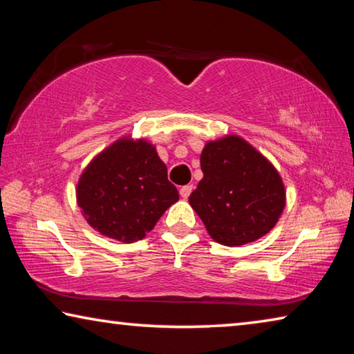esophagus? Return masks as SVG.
<instances>
[{
	"mask_svg": "<svg viewBox=\"0 0 354 354\" xmlns=\"http://www.w3.org/2000/svg\"><path fill=\"white\" fill-rule=\"evenodd\" d=\"M192 190H194V185L187 184V185H183V187L179 189V194H181V196H183L184 200H187L189 196H190V194H192Z\"/></svg>",
	"mask_w": 354,
	"mask_h": 354,
	"instance_id": "1",
	"label": "esophagus"
}]
</instances>
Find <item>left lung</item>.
<instances>
[{"instance_id": "left-lung-1", "label": "left lung", "mask_w": 354, "mask_h": 354, "mask_svg": "<svg viewBox=\"0 0 354 354\" xmlns=\"http://www.w3.org/2000/svg\"><path fill=\"white\" fill-rule=\"evenodd\" d=\"M203 179L189 196L215 242L239 247L266 236L286 205L274 167L237 136L209 142L201 158Z\"/></svg>"}]
</instances>
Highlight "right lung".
<instances>
[{"instance_id": "add662e5", "label": "right lung", "mask_w": 354, "mask_h": 354, "mask_svg": "<svg viewBox=\"0 0 354 354\" xmlns=\"http://www.w3.org/2000/svg\"><path fill=\"white\" fill-rule=\"evenodd\" d=\"M76 196L88 225L124 243L145 237L179 200L156 148L129 139L115 142L88 164Z\"/></svg>"}]
</instances>
